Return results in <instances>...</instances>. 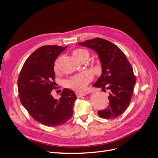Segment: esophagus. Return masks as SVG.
I'll return each mask as SVG.
<instances>
[{
	"label": "esophagus",
	"mask_w": 158,
	"mask_h": 158,
	"mask_svg": "<svg viewBox=\"0 0 158 158\" xmlns=\"http://www.w3.org/2000/svg\"><path fill=\"white\" fill-rule=\"evenodd\" d=\"M76 96H77V98H81V97L84 96V95H85L84 94L79 93V92H76Z\"/></svg>",
	"instance_id": "34e87169"
}]
</instances>
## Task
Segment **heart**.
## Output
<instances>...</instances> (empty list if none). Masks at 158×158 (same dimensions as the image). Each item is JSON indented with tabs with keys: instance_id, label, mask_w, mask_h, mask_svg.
Here are the masks:
<instances>
[{
	"instance_id": "b5f03b06",
	"label": "heart",
	"mask_w": 158,
	"mask_h": 158,
	"mask_svg": "<svg viewBox=\"0 0 158 158\" xmlns=\"http://www.w3.org/2000/svg\"><path fill=\"white\" fill-rule=\"evenodd\" d=\"M73 55L74 58L80 61L84 59H87L88 56V51L82 48L76 49L73 51ZM60 58H58L54 64V70L56 72L59 69V61ZM92 79V75L88 72H84L80 74H78L71 76L69 79L64 81L66 87L73 89L75 91H82L85 85H86Z\"/></svg>"
}]
</instances>
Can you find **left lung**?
Here are the masks:
<instances>
[{
  "instance_id": "left-lung-1",
  "label": "left lung",
  "mask_w": 158,
  "mask_h": 158,
  "mask_svg": "<svg viewBox=\"0 0 158 158\" xmlns=\"http://www.w3.org/2000/svg\"><path fill=\"white\" fill-rule=\"evenodd\" d=\"M95 51L102 63V74L93 86L109 90V106L98 111L103 118H115L130 105L136 78L125 53L114 44L102 38L78 43Z\"/></svg>"
}]
</instances>
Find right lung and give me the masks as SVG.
<instances>
[{"mask_svg":"<svg viewBox=\"0 0 158 158\" xmlns=\"http://www.w3.org/2000/svg\"><path fill=\"white\" fill-rule=\"evenodd\" d=\"M67 46L44 45L26 59L18 78V95L22 106L31 117L45 126L57 127L73 116L76 95L64 88L59 99L51 92L55 89L54 64Z\"/></svg>","mask_w":158,"mask_h":158,"instance_id":"1","label":"right lung"}]
</instances>
